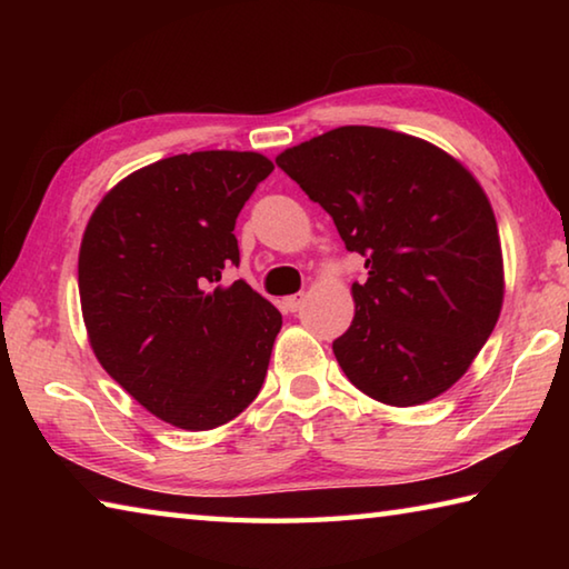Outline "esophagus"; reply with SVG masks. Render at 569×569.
<instances>
[{
    "mask_svg": "<svg viewBox=\"0 0 569 569\" xmlns=\"http://www.w3.org/2000/svg\"><path fill=\"white\" fill-rule=\"evenodd\" d=\"M301 306H303V293H298V296H288V298H283V308H286V311H291V313H296V311H301Z\"/></svg>",
    "mask_w": 569,
    "mask_h": 569,
    "instance_id": "esophagus-1",
    "label": "esophagus"
}]
</instances>
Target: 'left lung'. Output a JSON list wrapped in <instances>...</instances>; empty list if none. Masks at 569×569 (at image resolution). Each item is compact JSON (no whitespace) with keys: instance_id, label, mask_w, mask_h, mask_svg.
I'll list each match as a JSON object with an SVG mask.
<instances>
[{"instance_id":"left-lung-1","label":"left lung","mask_w":569,"mask_h":569,"mask_svg":"<svg viewBox=\"0 0 569 569\" xmlns=\"http://www.w3.org/2000/svg\"><path fill=\"white\" fill-rule=\"evenodd\" d=\"M276 166L366 258L356 313L333 341L356 389L391 407L461 379L502 311L492 206L471 172L411 134L346 124L281 152Z\"/></svg>"}]
</instances>
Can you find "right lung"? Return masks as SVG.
I'll return each mask as SVG.
<instances>
[{
  "label": "right lung",
  "instance_id": "add662e5",
  "mask_svg": "<svg viewBox=\"0 0 569 569\" xmlns=\"http://www.w3.org/2000/svg\"><path fill=\"white\" fill-rule=\"evenodd\" d=\"M271 170L258 152H182L118 182L84 228L77 273L92 351L172 427L216 429L263 387L281 313L220 278L240 263V208Z\"/></svg>",
  "mask_w": 569,
  "mask_h": 569
}]
</instances>
